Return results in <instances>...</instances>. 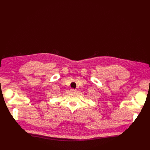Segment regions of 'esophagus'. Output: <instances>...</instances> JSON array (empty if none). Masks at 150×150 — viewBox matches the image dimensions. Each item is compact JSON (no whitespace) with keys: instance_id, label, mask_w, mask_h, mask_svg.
Wrapping results in <instances>:
<instances>
[{"instance_id":"34e87169","label":"esophagus","mask_w":150,"mask_h":150,"mask_svg":"<svg viewBox=\"0 0 150 150\" xmlns=\"http://www.w3.org/2000/svg\"><path fill=\"white\" fill-rule=\"evenodd\" d=\"M71 91L74 92V91H75V89H71Z\"/></svg>"}]
</instances>
